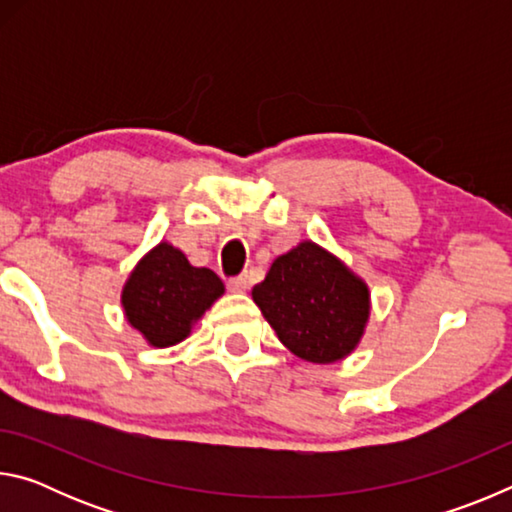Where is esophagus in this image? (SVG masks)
I'll return each mask as SVG.
<instances>
[{
  "mask_svg": "<svg viewBox=\"0 0 512 512\" xmlns=\"http://www.w3.org/2000/svg\"><path fill=\"white\" fill-rule=\"evenodd\" d=\"M250 287V277L244 275H237V277H230L228 280V289L235 291V293H244Z\"/></svg>",
  "mask_w": 512,
  "mask_h": 512,
  "instance_id": "34e87169",
  "label": "esophagus"
}]
</instances>
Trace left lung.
Wrapping results in <instances>:
<instances>
[{
    "label": "left lung",
    "mask_w": 512,
    "mask_h": 512,
    "mask_svg": "<svg viewBox=\"0 0 512 512\" xmlns=\"http://www.w3.org/2000/svg\"><path fill=\"white\" fill-rule=\"evenodd\" d=\"M253 300L282 345L311 363L348 357L370 316L366 282L314 241L277 257Z\"/></svg>",
    "instance_id": "8db88e82"
}]
</instances>
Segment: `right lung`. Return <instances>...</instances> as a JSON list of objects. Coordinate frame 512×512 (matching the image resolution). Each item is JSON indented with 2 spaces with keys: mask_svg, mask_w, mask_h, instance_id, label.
<instances>
[{
  "mask_svg": "<svg viewBox=\"0 0 512 512\" xmlns=\"http://www.w3.org/2000/svg\"><path fill=\"white\" fill-rule=\"evenodd\" d=\"M223 291L221 277L214 271L192 266L183 250L160 241L128 275L121 307L146 343L169 348L187 339L192 325Z\"/></svg>",
  "mask_w": 512,
  "mask_h": 512,
  "instance_id": "1",
  "label": "right lung"
}]
</instances>
